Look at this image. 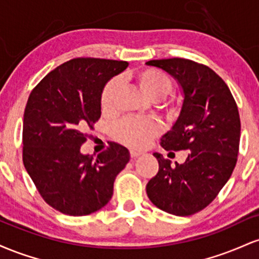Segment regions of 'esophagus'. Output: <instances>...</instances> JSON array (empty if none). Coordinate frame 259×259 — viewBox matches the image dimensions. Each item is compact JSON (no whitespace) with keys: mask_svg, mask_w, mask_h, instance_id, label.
<instances>
[{"mask_svg":"<svg viewBox=\"0 0 259 259\" xmlns=\"http://www.w3.org/2000/svg\"><path fill=\"white\" fill-rule=\"evenodd\" d=\"M141 152L140 151H135V150H132L130 151V156H132V158H138L139 156H141Z\"/></svg>","mask_w":259,"mask_h":259,"instance_id":"34e87169","label":"esophagus"}]
</instances>
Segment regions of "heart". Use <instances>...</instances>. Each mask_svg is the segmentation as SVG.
Here are the masks:
<instances>
[{"label":"heart","mask_w":259,"mask_h":259,"mask_svg":"<svg viewBox=\"0 0 259 259\" xmlns=\"http://www.w3.org/2000/svg\"><path fill=\"white\" fill-rule=\"evenodd\" d=\"M134 80L140 90L151 101H159L164 99L171 90V79L167 73L157 68H142L134 74ZM119 82L117 79H112L107 82L101 94V107L102 111L111 114L115 111ZM168 115H173L177 112L174 107L163 105ZM160 132L158 121L150 118H125L113 126L112 134L117 141L133 148H144L156 138Z\"/></svg>","instance_id":"heart-1"}]
</instances>
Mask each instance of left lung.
Segmentation results:
<instances>
[{
	"label": "left lung",
	"mask_w": 259,
	"mask_h": 259,
	"mask_svg": "<svg viewBox=\"0 0 259 259\" xmlns=\"http://www.w3.org/2000/svg\"><path fill=\"white\" fill-rule=\"evenodd\" d=\"M147 65L167 72L183 94L179 117L160 139L167 151L190 150L179 164L154 152L158 173L147 183L148 198L174 215L195 214L210 203L236 165L240 115L233 95L221 76L207 65L184 58L154 59Z\"/></svg>",
	"instance_id": "8db88e82"
}]
</instances>
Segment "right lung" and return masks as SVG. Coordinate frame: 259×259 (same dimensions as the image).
<instances>
[{
    "label": "right lung",
    "mask_w": 259,
    "mask_h": 259,
    "mask_svg": "<svg viewBox=\"0 0 259 259\" xmlns=\"http://www.w3.org/2000/svg\"><path fill=\"white\" fill-rule=\"evenodd\" d=\"M124 61L74 58L31 91L23 120V162L47 204L68 215H88L108 203L115 177L130 159L111 142L97 157L82 154L85 130L101 117V94Z\"/></svg>",
    "instance_id": "obj_1"
}]
</instances>
